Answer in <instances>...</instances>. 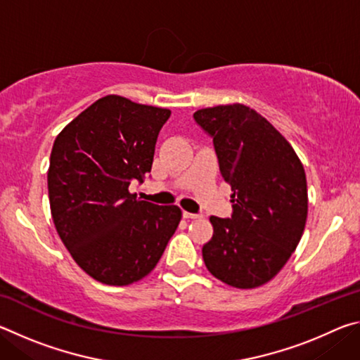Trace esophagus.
<instances>
[{
  "instance_id": "obj_1",
  "label": "esophagus",
  "mask_w": 360,
  "mask_h": 360,
  "mask_svg": "<svg viewBox=\"0 0 360 360\" xmlns=\"http://www.w3.org/2000/svg\"><path fill=\"white\" fill-rule=\"evenodd\" d=\"M182 216H184V219H188V221H191V219H200V217H202V214H193V212H187V211L182 212Z\"/></svg>"
}]
</instances>
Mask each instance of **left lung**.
<instances>
[{
    "instance_id": "left-lung-1",
    "label": "left lung",
    "mask_w": 360,
    "mask_h": 360,
    "mask_svg": "<svg viewBox=\"0 0 360 360\" xmlns=\"http://www.w3.org/2000/svg\"><path fill=\"white\" fill-rule=\"evenodd\" d=\"M193 119L212 138L219 169L233 191L231 217H210L214 233L203 246L205 265L233 288H259L278 275L303 235V165L288 139L249 106L198 109Z\"/></svg>"
}]
</instances>
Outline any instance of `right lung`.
Returning <instances> with one entry per match:
<instances>
[{
  "mask_svg": "<svg viewBox=\"0 0 360 360\" xmlns=\"http://www.w3.org/2000/svg\"><path fill=\"white\" fill-rule=\"evenodd\" d=\"M172 111L119 95L96 100L56 138L47 172L53 224L76 264L96 281L127 285L154 270L182 212L129 192L150 173Z\"/></svg>",
  "mask_w": 360,
  "mask_h": 360,
  "instance_id": "obj_1",
  "label": "right lung"
}]
</instances>
